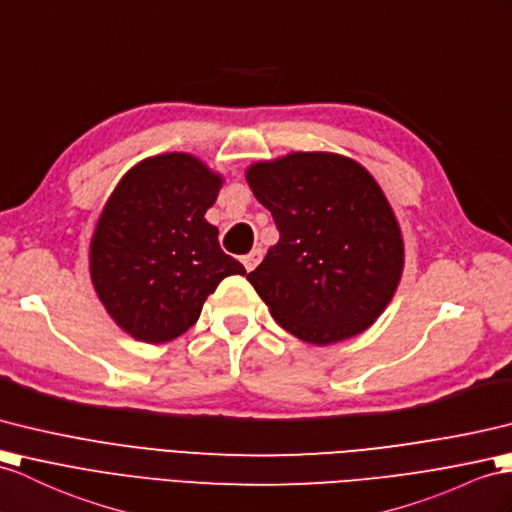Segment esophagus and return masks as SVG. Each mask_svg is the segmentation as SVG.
<instances>
[{"mask_svg":"<svg viewBox=\"0 0 512 512\" xmlns=\"http://www.w3.org/2000/svg\"><path fill=\"white\" fill-rule=\"evenodd\" d=\"M263 256H265V249L263 247H254L252 252H249L247 256H243V267L247 271H254L260 260H263Z\"/></svg>","mask_w":512,"mask_h":512,"instance_id":"1","label":"esophagus"}]
</instances>
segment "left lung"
Returning a JSON list of instances; mask_svg holds the SVG:
<instances>
[{"instance_id":"8db88e82","label":"left lung","mask_w":512,"mask_h":512,"mask_svg":"<svg viewBox=\"0 0 512 512\" xmlns=\"http://www.w3.org/2000/svg\"><path fill=\"white\" fill-rule=\"evenodd\" d=\"M247 182L280 232L247 280L297 339L330 345L367 330L400 284L404 243L371 173L352 158L295 152Z\"/></svg>"}]
</instances>
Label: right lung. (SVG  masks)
<instances>
[{
	"label": "right lung",
	"instance_id": "obj_1",
	"mask_svg": "<svg viewBox=\"0 0 512 512\" xmlns=\"http://www.w3.org/2000/svg\"><path fill=\"white\" fill-rule=\"evenodd\" d=\"M219 189L221 176L202 160L162 154L130 169L106 202L91 241V278L108 315L136 341L176 339L223 278L245 276L204 219Z\"/></svg>",
	"mask_w": 512,
	"mask_h": 512
}]
</instances>
